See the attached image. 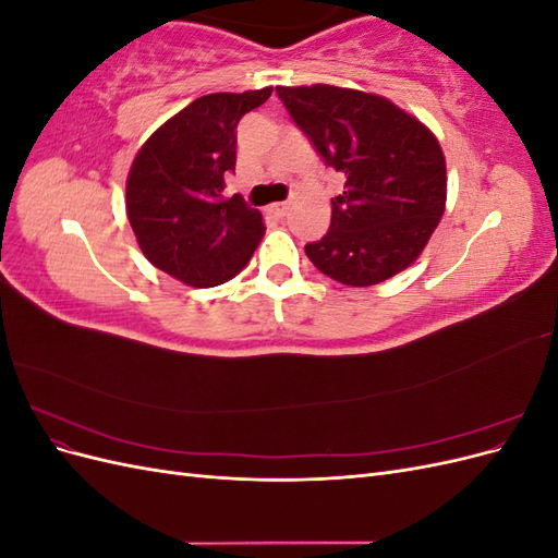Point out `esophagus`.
Segmentation results:
<instances>
[{
    "label": "esophagus",
    "mask_w": 558,
    "mask_h": 558,
    "mask_svg": "<svg viewBox=\"0 0 558 558\" xmlns=\"http://www.w3.org/2000/svg\"><path fill=\"white\" fill-rule=\"evenodd\" d=\"M289 202H277V205H272V207H269V214H275L277 218H283L286 214H289Z\"/></svg>",
    "instance_id": "1"
}]
</instances>
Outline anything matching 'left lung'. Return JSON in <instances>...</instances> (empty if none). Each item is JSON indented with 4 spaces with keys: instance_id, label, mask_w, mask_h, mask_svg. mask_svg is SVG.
Instances as JSON below:
<instances>
[{
    "instance_id": "1",
    "label": "left lung",
    "mask_w": 558,
    "mask_h": 558,
    "mask_svg": "<svg viewBox=\"0 0 558 558\" xmlns=\"http://www.w3.org/2000/svg\"><path fill=\"white\" fill-rule=\"evenodd\" d=\"M316 154L347 177L330 230L305 246L326 277L375 286L410 267L445 214L447 165L440 142L391 99L351 88L277 86Z\"/></svg>"
}]
</instances>
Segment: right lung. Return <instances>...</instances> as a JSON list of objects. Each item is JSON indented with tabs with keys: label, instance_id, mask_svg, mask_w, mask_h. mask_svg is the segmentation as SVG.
Instances as JSON below:
<instances>
[{
	"label": "right lung",
	"instance_id": "add662e5",
	"mask_svg": "<svg viewBox=\"0 0 558 558\" xmlns=\"http://www.w3.org/2000/svg\"><path fill=\"white\" fill-rule=\"evenodd\" d=\"M269 95L272 88L197 97L132 160L125 209L134 238L150 265L195 289L242 272L265 234L260 211L223 189L238 162L242 116Z\"/></svg>",
	"mask_w": 558,
	"mask_h": 558
}]
</instances>
